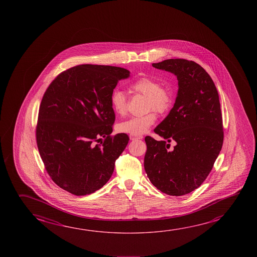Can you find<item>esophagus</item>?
Returning <instances> with one entry per match:
<instances>
[{
  "label": "esophagus",
  "mask_w": 257,
  "mask_h": 257,
  "mask_svg": "<svg viewBox=\"0 0 257 257\" xmlns=\"http://www.w3.org/2000/svg\"><path fill=\"white\" fill-rule=\"evenodd\" d=\"M143 136H134V135H130V139L132 141H136V140L143 139Z\"/></svg>",
  "instance_id": "obj_1"
}]
</instances>
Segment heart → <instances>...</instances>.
I'll return each mask as SVG.
<instances>
[{
    "label": "heart",
    "mask_w": 257,
    "mask_h": 257,
    "mask_svg": "<svg viewBox=\"0 0 257 257\" xmlns=\"http://www.w3.org/2000/svg\"><path fill=\"white\" fill-rule=\"evenodd\" d=\"M133 91L146 97V110H154L159 114H164L171 107L172 93L169 88L160 87V83L151 77H141L131 84ZM111 105L114 113L119 115L125 114L128 99L125 93L115 89L111 95ZM156 115L153 111L140 116H133L118 123L117 130L127 135L140 136L145 134L155 122Z\"/></svg>",
    "instance_id": "1"
}]
</instances>
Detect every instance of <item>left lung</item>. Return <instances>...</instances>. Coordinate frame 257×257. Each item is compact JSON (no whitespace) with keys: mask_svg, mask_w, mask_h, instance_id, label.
<instances>
[{"mask_svg":"<svg viewBox=\"0 0 257 257\" xmlns=\"http://www.w3.org/2000/svg\"><path fill=\"white\" fill-rule=\"evenodd\" d=\"M152 66L177 76L178 92L168 116L154 129L163 140L145 137L144 169L162 193L181 196L202 185L221 151L219 94L208 72L193 61L168 59ZM172 141L176 145L170 149Z\"/></svg>","mask_w":257,"mask_h":257,"instance_id":"left-lung-1","label":"left lung"}]
</instances>
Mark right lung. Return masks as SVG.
Returning a JSON list of instances; mask_svg holds the SVG:
<instances>
[{
  "label": "right lung",
  "mask_w": 257,
  "mask_h": 257,
  "mask_svg": "<svg viewBox=\"0 0 257 257\" xmlns=\"http://www.w3.org/2000/svg\"><path fill=\"white\" fill-rule=\"evenodd\" d=\"M129 76L123 68L81 64L61 72L47 88L36 138L45 169L62 189L86 195L109 180L129 142L126 134L111 135V95Z\"/></svg>",
  "instance_id": "add662e5"
}]
</instances>
